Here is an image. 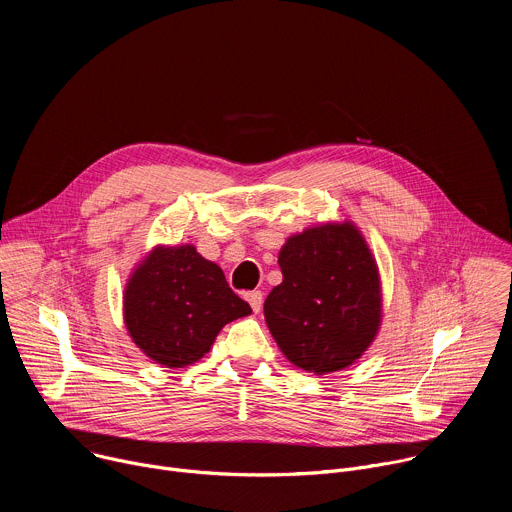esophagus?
<instances>
[{
	"instance_id": "34e87169",
	"label": "esophagus",
	"mask_w": 512,
	"mask_h": 512,
	"mask_svg": "<svg viewBox=\"0 0 512 512\" xmlns=\"http://www.w3.org/2000/svg\"><path fill=\"white\" fill-rule=\"evenodd\" d=\"M247 302L251 304L253 312L257 314V312L261 310V306H263V294H261V291H249V294H247Z\"/></svg>"
}]
</instances>
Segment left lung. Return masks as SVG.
I'll use <instances>...</instances> for the list:
<instances>
[{"label": "left lung", "mask_w": 512, "mask_h": 512, "mask_svg": "<svg viewBox=\"0 0 512 512\" xmlns=\"http://www.w3.org/2000/svg\"><path fill=\"white\" fill-rule=\"evenodd\" d=\"M283 281L263 312L271 336L298 369L342 371L367 350L381 326L377 261L354 223H326L289 237L277 259Z\"/></svg>", "instance_id": "obj_1"}]
</instances>
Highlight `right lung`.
Wrapping results in <instances>:
<instances>
[{
  "mask_svg": "<svg viewBox=\"0 0 512 512\" xmlns=\"http://www.w3.org/2000/svg\"><path fill=\"white\" fill-rule=\"evenodd\" d=\"M251 306L229 287L223 269L196 247H156L131 273L123 318L131 340L162 367L200 360L225 324Z\"/></svg>",
  "mask_w": 512,
  "mask_h": 512,
  "instance_id": "right-lung-1",
  "label": "right lung"
}]
</instances>
